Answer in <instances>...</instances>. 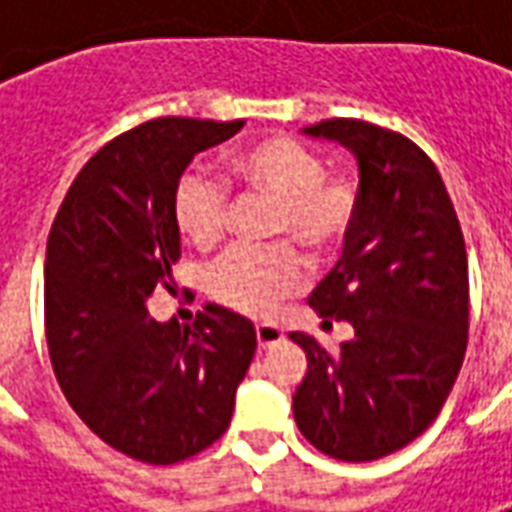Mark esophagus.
Here are the masks:
<instances>
[{
    "label": "esophagus",
    "mask_w": 512,
    "mask_h": 512,
    "mask_svg": "<svg viewBox=\"0 0 512 512\" xmlns=\"http://www.w3.org/2000/svg\"><path fill=\"white\" fill-rule=\"evenodd\" d=\"M255 334H257V345H260V348H271V345H279L282 340H285L282 329L271 326V323H257Z\"/></svg>",
    "instance_id": "34e87169"
}]
</instances>
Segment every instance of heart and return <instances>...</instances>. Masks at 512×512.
Masks as SVG:
<instances>
[{"instance_id": "b5f03b06", "label": "heart", "mask_w": 512, "mask_h": 512, "mask_svg": "<svg viewBox=\"0 0 512 512\" xmlns=\"http://www.w3.org/2000/svg\"><path fill=\"white\" fill-rule=\"evenodd\" d=\"M230 172L246 197L274 202L271 238L282 244L227 252L213 266L208 290L227 310L263 318L307 277L304 257L288 240L307 255L326 257L351 238L362 202L359 183L348 172H326L323 158L290 136H263L241 147ZM172 213L183 238L208 252L227 235L233 200L222 180L189 169L175 186Z\"/></svg>"}]
</instances>
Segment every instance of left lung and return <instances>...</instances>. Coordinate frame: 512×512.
I'll list each match as a JSON object with an SVG mask.
<instances>
[{
  "instance_id": "8db88e82",
  "label": "left lung",
  "mask_w": 512,
  "mask_h": 512,
  "mask_svg": "<svg viewBox=\"0 0 512 512\" xmlns=\"http://www.w3.org/2000/svg\"><path fill=\"white\" fill-rule=\"evenodd\" d=\"M359 161V219L343 257L312 290L326 321H348L340 354L301 332L307 354L293 417L337 461L403 450L439 417L469 343V266L461 222L439 169L408 136L334 117L304 128Z\"/></svg>"
}]
</instances>
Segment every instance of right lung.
<instances>
[{"label": "right lung", "mask_w": 512, "mask_h": 512, "mask_svg": "<svg viewBox=\"0 0 512 512\" xmlns=\"http://www.w3.org/2000/svg\"><path fill=\"white\" fill-rule=\"evenodd\" d=\"M244 120L156 117L95 153L62 200L46 244V343L73 411L109 447L153 466L222 436L255 356V326L205 304L189 329L147 312L180 257L172 194L200 150Z\"/></svg>", "instance_id": "right-lung-1"}]
</instances>
